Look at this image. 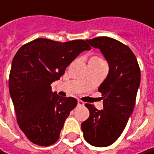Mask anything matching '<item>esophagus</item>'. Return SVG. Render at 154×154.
Wrapping results in <instances>:
<instances>
[{"label":"esophagus","mask_w":154,"mask_h":154,"mask_svg":"<svg viewBox=\"0 0 154 154\" xmlns=\"http://www.w3.org/2000/svg\"><path fill=\"white\" fill-rule=\"evenodd\" d=\"M78 106H84V102L81 100H78Z\"/></svg>","instance_id":"esophagus-1"}]
</instances>
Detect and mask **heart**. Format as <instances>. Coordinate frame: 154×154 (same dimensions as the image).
I'll return each instance as SVG.
<instances>
[{
  "label": "heart",
  "mask_w": 154,
  "mask_h": 154,
  "mask_svg": "<svg viewBox=\"0 0 154 154\" xmlns=\"http://www.w3.org/2000/svg\"><path fill=\"white\" fill-rule=\"evenodd\" d=\"M90 61H91V62H100V61H103V59H101V58H100V57H98V56H93L90 59Z\"/></svg>",
  "instance_id": "heart-1"
}]
</instances>
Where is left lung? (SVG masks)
Returning <instances> with one entry per match:
<instances>
[{
	"label": "left lung",
	"mask_w": 154,
	"mask_h": 154,
	"mask_svg": "<svg viewBox=\"0 0 154 154\" xmlns=\"http://www.w3.org/2000/svg\"><path fill=\"white\" fill-rule=\"evenodd\" d=\"M99 48L109 64V73L98 91L103 96V110L85 104L90 116L81 123L84 137L95 147L115 143L127 126L135 106L141 72L135 55L127 45L108 37L86 40Z\"/></svg>",
	"instance_id": "obj_1"
}]
</instances>
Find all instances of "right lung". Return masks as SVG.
<instances>
[{"mask_svg":"<svg viewBox=\"0 0 154 154\" xmlns=\"http://www.w3.org/2000/svg\"><path fill=\"white\" fill-rule=\"evenodd\" d=\"M91 47L84 40L66 43L38 38L22 46L13 58L9 91L19 127L32 143L48 147L56 143L70 111L74 97L51 91L69 63Z\"/></svg>","mask_w":154,"mask_h":154,"instance_id":"add662e5","label":"right lung"}]
</instances>
